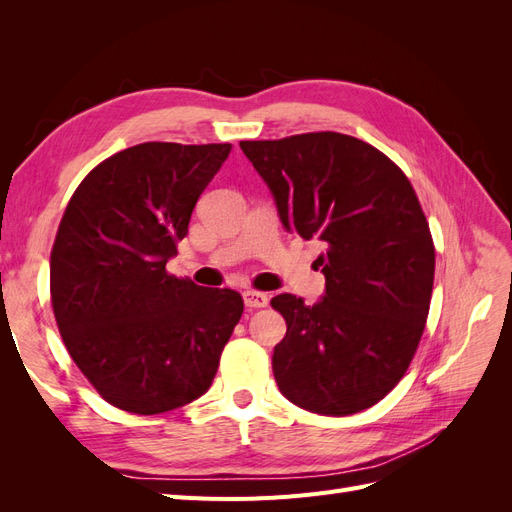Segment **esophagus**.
<instances>
[{
    "instance_id": "obj_1",
    "label": "esophagus",
    "mask_w": 512,
    "mask_h": 512,
    "mask_svg": "<svg viewBox=\"0 0 512 512\" xmlns=\"http://www.w3.org/2000/svg\"><path fill=\"white\" fill-rule=\"evenodd\" d=\"M243 301L247 307H267L269 305V297L265 292H258V290H245L243 292Z\"/></svg>"
}]
</instances>
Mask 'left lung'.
Segmentation results:
<instances>
[{
  "mask_svg": "<svg viewBox=\"0 0 512 512\" xmlns=\"http://www.w3.org/2000/svg\"><path fill=\"white\" fill-rule=\"evenodd\" d=\"M286 230L327 247V288L305 305L271 299L286 320L273 350L282 395L324 416L361 412L395 389L421 342L436 250L412 183L359 138L309 132L241 141Z\"/></svg>",
  "mask_w": 512,
  "mask_h": 512,
  "instance_id": "obj_1",
  "label": "left lung"
}]
</instances>
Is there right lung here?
<instances>
[{
  "label": "right lung",
  "instance_id": "1",
  "mask_svg": "<svg viewBox=\"0 0 512 512\" xmlns=\"http://www.w3.org/2000/svg\"><path fill=\"white\" fill-rule=\"evenodd\" d=\"M222 145L141 143L72 194L51 252V303L72 361L108 404L181 408L209 391L243 314L241 294L170 275Z\"/></svg>",
  "mask_w": 512,
  "mask_h": 512
}]
</instances>
